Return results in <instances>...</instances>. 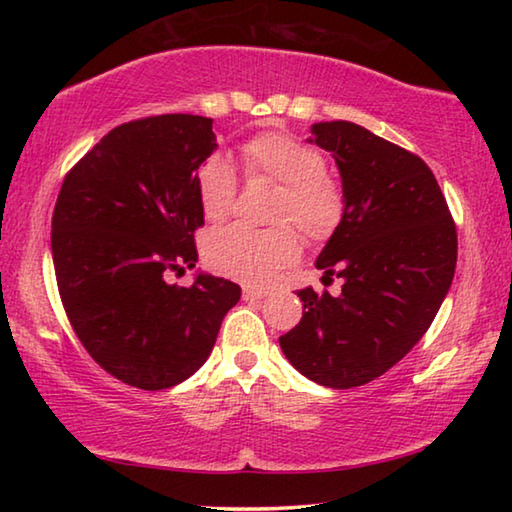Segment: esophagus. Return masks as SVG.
Instances as JSON below:
<instances>
[{"instance_id":"esophagus-1","label":"esophagus","mask_w":512,"mask_h":512,"mask_svg":"<svg viewBox=\"0 0 512 512\" xmlns=\"http://www.w3.org/2000/svg\"><path fill=\"white\" fill-rule=\"evenodd\" d=\"M268 296V291L262 289H253V287H244V300H262Z\"/></svg>"}]
</instances>
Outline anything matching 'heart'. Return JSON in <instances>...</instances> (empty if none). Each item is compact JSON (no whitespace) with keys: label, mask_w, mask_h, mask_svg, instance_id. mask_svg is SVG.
<instances>
[{"label":"heart","mask_w":512,"mask_h":512,"mask_svg":"<svg viewBox=\"0 0 512 512\" xmlns=\"http://www.w3.org/2000/svg\"><path fill=\"white\" fill-rule=\"evenodd\" d=\"M248 178H268L282 185L275 196L273 228L255 230L228 225L207 235L205 262L212 271L248 284H268L300 255L296 228L311 241L334 235L345 212L341 187L327 176L316 149L289 133H259L241 146ZM196 194L207 221H223L237 198V173L223 155H210L196 171Z\"/></svg>","instance_id":"b5f03b06"}]
</instances>
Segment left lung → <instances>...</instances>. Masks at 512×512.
Segmentation results:
<instances>
[{
	"instance_id": "left-lung-1",
	"label": "left lung",
	"mask_w": 512,
	"mask_h": 512,
	"mask_svg": "<svg viewBox=\"0 0 512 512\" xmlns=\"http://www.w3.org/2000/svg\"><path fill=\"white\" fill-rule=\"evenodd\" d=\"M309 142L332 153L345 212L316 268L341 296L300 289V323L280 336L291 366L327 388H354L409 354L454 280L456 225L418 155L352 121H320Z\"/></svg>"
}]
</instances>
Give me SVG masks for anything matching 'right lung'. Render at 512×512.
<instances>
[{"label":"right lung","mask_w":512,"mask_h":512,"mask_svg":"<svg viewBox=\"0 0 512 512\" xmlns=\"http://www.w3.org/2000/svg\"><path fill=\"white\" fill-rule=\"evenodd\" d=\"M216 149L212 119L158 115L101 137L67 173L51 219L58 293L83 348L128 386L162 391L210 357L239 284L198 273L196 171Z\"/></svg>","instance_id":"1"}]
</instances>
